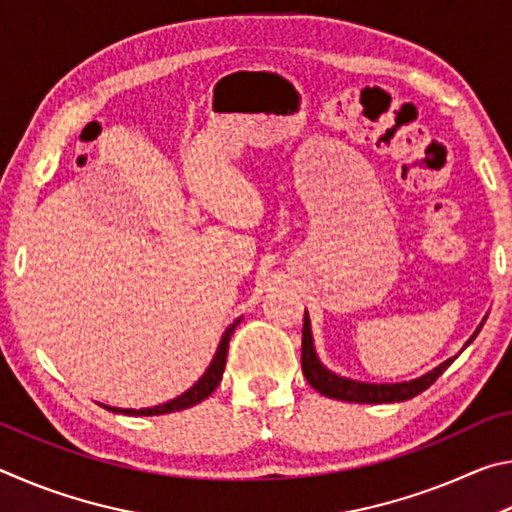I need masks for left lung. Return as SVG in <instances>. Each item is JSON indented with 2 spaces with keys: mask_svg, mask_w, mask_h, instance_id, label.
Returning <instances> with one entry per match:
<instances>
[{
  "mask_svg": "<svg viewBox=\"0 0 512 512\" xmlns=\"http://www.w3.org/2000/svg\"><path fill=\"white\" fill-rule=\"evenodd\" d=\"M483 323H485V318L481 320V325L476 327V332L470 336V339H467L465 348L476 339V334L481 332ZM456 357L443 361L440 366H436L429 372H424L422 377H415L409 381H395V384H372V381H359V379L336 375V372L323 366V361H320V357H318L316 345H314V334H311V320L305 311V323H302V372H305L307 381L316 388L320 395L334 397V400L359 402V404H391V402L411 400V397L420 395L422 391H427L433 381H436L449 366H452Z\"/></svg>",
  "mask_w": 512,
  "mask_h": 512,
  "instance_id": "obj_1",
  "label": "left lung"
}]
</instances>
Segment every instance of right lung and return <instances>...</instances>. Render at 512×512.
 Wrapping results in <instances>:
<instances>
[{
  "label": "right lung",
  "instance_id": "obj_1",
  "mask_svg": "<svg viewBox=\"0 0 512 512\" xmlns=\"http://www.w3.org/2000/svg\"><path fill=\"white\" fill-rule=\"evenodd\" d=\"M239 323H241V318H237L235 323L228 325V329H225L221 341H219V348H216L214 357L210 361V366H207V370L203 372L201 379H198L192 388H187L183 395L173 397V400L164 402V404L149 406V409H119V406H108V404H101V406H103V409L112 411V413H124V415H162V413L183 411V409H189V406L203 402L205 397H210L214 393V388L219 386V381L223 377V370H225V357H228L230 336H232V332H235V327Z\"/></svg>",
  "mask_w": 512,
  "mask_h": 512
}]
</instances>
